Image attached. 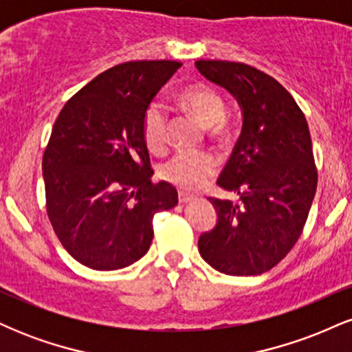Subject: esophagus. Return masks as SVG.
I'll list each match as a JSON object with an SVG mask.
<instances>
[{
	"mask_svg": "<svg viewBox=\"0 0 352 352\" xmlns=\"http://www.w3.org/2000/svg\"><path fill=\"white\" fill-rule=\"evenodd\" d=\"M195 200V197L190 195V193H185V192H179V201L180 204H188V201Z\"/></svg>",
	"mask_w": 352,
	"mask_h": 352,
	"instance_id": "obj_1",
	"label": "esophagus"
}]
</instances>
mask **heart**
I'll list each match as a JSON object with an SVG mask.
<instances>
[{
    "mask_svg": "<svg viewBox=\"0 0 352 352\" xmlns=\"http://www.w3.org/2000/svg\"><path fill=\"white\" fill-rule=\"evenodd\" d=\"M177 100L188 114L207 127L208 135L227 142L233 134L232 120L225 116L227 104L215 87L193 82L182 87ZM142 139L152 153H162L168 144V117L162 104H148L142 116ZM217 159L208 151H179L160 165V179L180 190H197L217 170Z\"/></svg>",
    "mask_w": 352,
    "mask_h": 352,
    "instance_id": "obj_1",
    "label": "heart"
}]
</instances>
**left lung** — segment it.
Here are the masks:
<instances>
[{
    "label": "left lung",
    "mask_w": 352,
    "mask_h": 352,
    "mask_svg": "<svg viewBox=\"0 0 352 352\" xmlns=\"http://www.w3.org/2000/svg\"><path fill=\"white\" fill-rule=\"evenodd\" d=\"M195 66L243 109L241 135L217 180L240 201L210 199L218 220L200 235L199 252L218 272L254 276L280 263L308 220L318 187L308 122L266 72L233 60L200 59Z\"/></svg>",
    "instance_id": "left-lung-1"
}]
</instances>
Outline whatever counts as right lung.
<instances>
[{"label": "right lung", "mask_w": 352, "mask_h": 352, "mask_svg": "<svg viewBox=\"0 0 352 352\" xmlns=\"http://www.w3.org/2000/svg\"><path fill=\"white\" fill-rule=\"evenodd\" d=\"M179 60H129L100 72L60 109L44 148L46 212L60 245L99 272L148 252L153 215L177 190L153 184L142 116Z\"/></svg>", "instance_id": "obj_1"}]
</instances>
